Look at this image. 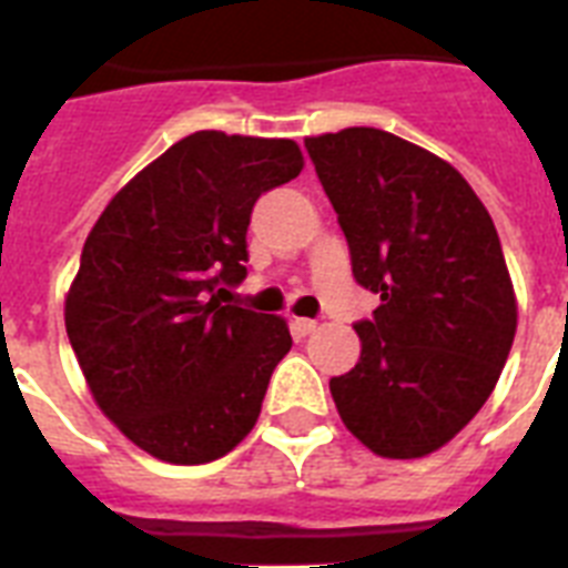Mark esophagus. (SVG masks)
Here are the masks:
<instances>
[{"instance_id":"34e87169","label":"esophagus","mask_w":568,"mask_h":568,"mask_svg":"<svg viewBox=\"0 0 568 568\" xmlns=\"http://www.w3.org/2000/svg\"><path fill=\"white\" fill-rule=\"evenodd\" d=\"M315 329H317V321H312V317H294L292 321V332L297 335V338H306V335H312Z\"/></svg>"}]
</instances>
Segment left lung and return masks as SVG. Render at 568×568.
<instances>
[{"label": "left lung", "instance_id": "obj_1", "mask_svg": "<svg viewBox=\"0 0 568 568\" xmlns=\"http://www.w3.org/2000/svg\"><path fill=\"white\" fill-rule=\"evenodd\" d=\"M353 276L379 294L358 364L332 376L344 426L382 458H423L481 412L508 362L516 297L499 233L446 160L376 128L308 136Z\"/></svg>", "mask_w": 568, "mask_h": 568}]
</instances>
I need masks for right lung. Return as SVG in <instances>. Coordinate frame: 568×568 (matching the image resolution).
Masks as SVG:
<instances>
[{
	"instance_id": "add662e5",
	"label": "right lung",
	"mask_w": 568,
	"mask_h": 568,
	"mask_svg": "<svg viewBox=\"0 0 568 568\" xmlns=\"http://www.w3.org/2000/svg\"><path fill=\"white\" fill-rule=\"evenodd\" d=\"M303 169L292 140L197 131L101 212L67 297L95 403L169 464L227 455L292 349L283 317L224 303L247 276L253 204Z\"/></svg>"
}]
</instances>
